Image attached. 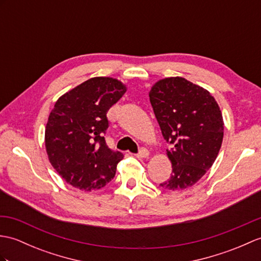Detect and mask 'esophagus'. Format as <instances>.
I'll list each match as a JSON object with an SVG mask.
<instances>
[{
	"instance_id": "esophagus-1",
	"label": "esophagus",
	"mask_w": 261,
	"mask_h": 261,
	"mask_svg": "<svg viewBox=\"0 0 261 261\" xmlns=\"http://www.w3.org/2000/svg\"><path fill=\"white\" fill-rule=\"evenodd\" d=\"M149 151L147 150V149H144V148H141L140 149V151H139V152L137 153V154H135L137 158H139V159H145V158H149Z\"/></svg>"
}]
</instances>
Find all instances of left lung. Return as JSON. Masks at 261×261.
<instances>
[{
	"mask_svg": "<svg viewBox=\"0 0 261 261\" xmlns=\"http://www.w3.org/2000/svg\"><path fill=\"white\" fill-rule=\"evenodd\" d=\"M149 96L162 136L172 144L167 150L171 177L160 186L187 189L203 177L219 153L225 128L220 108L208 90L181 76L155 82Z\"/></svg>",
	"mask_w": 261,
	"mask_h": 261,
	"instance_id": "obj_1",
	"label": "left lung"
}]
</instances>
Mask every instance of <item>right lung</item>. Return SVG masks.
Here are the masks:
<instances>
[{
	"label": "right lung",
	"instance_id": "1",
	"mask_svg": "<svg viewBox=\"0 0 261 261\" xmlns=\"http://www.w3.org/2000/svg\"><path fill=\"white\" fill-rule=\"evenodd\" d=\"M125 91V84L117 79L95 76L54 105L45 126V149L52 167L72 187L98 190L116 175L123 154L106 143L107 112Z\"/></svg>",
	"mask_w": 261,
	"mask_h": 261
}]
</instances>
